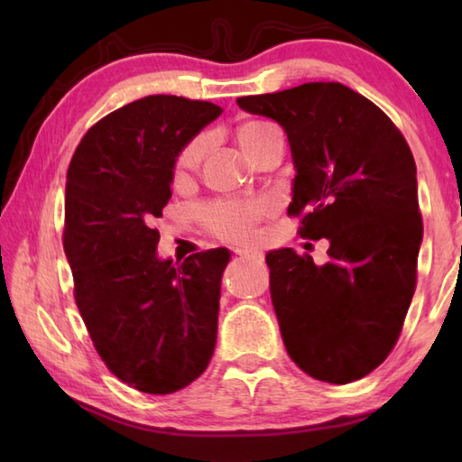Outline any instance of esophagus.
Instances as JSON below:
<instances>
[{
	"mask_svg": "<svg viewBox=\"0 0 462 462\" xmlns=\"http://www.w3.org/2000/svg\"><path fill=\"white\" fill-rule=\"evenodd\" d=\"M236 254L245 261H261L263 259V254L259 253V250H253V248H236Z\"/></svg>",
	"mask_w": 462,
	"mask_h": 462,
	"instance_id": "34e87169",
	"label": "esophagus"
}]
</instances>
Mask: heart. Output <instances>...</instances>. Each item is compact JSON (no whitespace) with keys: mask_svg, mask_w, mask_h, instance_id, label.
<instances>
[{"mask_svg":"<svg viewBox=\"0 0 462 462\" xmlns=\"http://www.w3.org/2000/svg\"><path fill=\"white\" fill-rule=\"evenodd\" d=\"M275 128L264 122H248L238 130L236 140L242 152L248 154L261 140ZM203 151H206V138H193L177 156V175H185L199 165ZM271 212L269 201H217L203 209V220L217 236L230 240H246L254 234V226L264 214Z\"/></svg>","mask_w":462,"mask_h":462,"instance_id":"b5f03b06","label":"heart"}]
</instances>
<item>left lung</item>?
I'll return each mask as SVG.
<instances>
[{
	"label": "left lung",
	"instance_id": "obj_1",
	"mask_svg": "<svg viewBox=\"0 0 462 462\" xmlns=\"http://www.w3.org/2000/svg\"><path fill=\"white\" fill-rule=\"evenodd\" d=\"M285 130L295 169L287 212L303 238L330 242L328 263L269 250L271 300L293 363L344 385L385 361L416 289L424 236L416 162L381 109L342 83L238 97Z\"/></svg>",
	"mask_w": 462,
	"mask_h": 462
}]
</instances>
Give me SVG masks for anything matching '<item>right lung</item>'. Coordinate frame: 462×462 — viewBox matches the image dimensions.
<instances>
[{
	"label": "right lung",
	"instance_id": "obj_1",
	"mask_svg": "<svg viewBox=\"0 0 462 462\" xmlns=\"http://www.w3.org/2000/svg\"><path fill=\"white\" fill-rule=\"evenodd\" d=\"M224 109L146 96L99 120L77 146L65 189V254L75 301L107 369L167 395L206 371L216 348L228 248L161 259L154 217L179 152Z\"/></svg>",
	"mask_w": 462,
	"mask_h": 462
}]
</instances>
